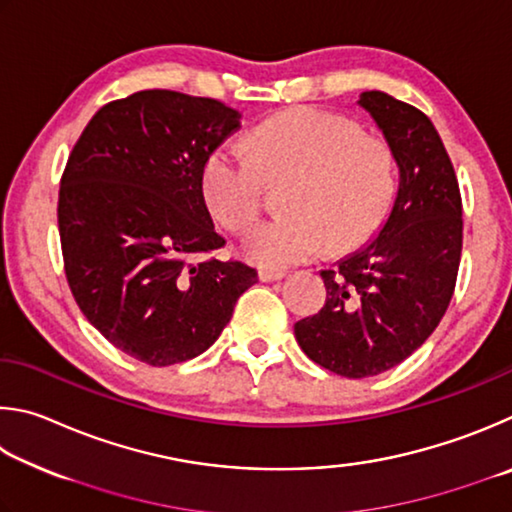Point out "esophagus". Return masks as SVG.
I'll use <instances>...</instances> for the list:
<instances>
[{
	"label": "esophagus",
	"mask_w": 512,
	"mask_h": 512,
	"mask_svg": "<svg viewBox=\"0 0 512 512\" xmlns=\"http://www.w3.org/2000/svg\"><path fill=\"white\" fill-rule=\"evenodd\" d=\"M283 276H285L283 270H272V267H261V270H258V279H261L263 283L279 281V279H283Z\"/></svg>",
	"instance_id": "1"
}]
</instances>
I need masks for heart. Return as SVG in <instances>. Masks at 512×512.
<instances>
[{
    "mask_svg": "<svg viewBox=\"0 0 512 512\" xmlns=\"http://www.w3.org/2000/svg\"><path fill=\"white\" fill-rule=\"evenodd\" d=\"M249 155L220 143L202 166V195L224 229L240 233L263 209L265 184L283 186V218L258 224L245 254L265 267L310 261L353 249L380 227L398 188L391 143L362 132L348 116L292 107L256 125Z\"/></svg>",
    "mask_w": 512,
    "mask_h": 512,
    "instance_id": "obj_1",
    "label": "heart"
}]
</instances>
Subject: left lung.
Listing matches in <instances>:
<instances>
[{
	"label": "left lung",
	"instance_id": "obj_1",
	"mask_svg": "<svg viewBox=\"0 0 512 512\" xmlns=\"http://www.w3.org/2000/svg\"><path fill=\"white\" fill-rule=\"evenodd\" d=\"M360 105L396 152V204L378 238L321 272L324 308L294 324L312 362L353 380L425 344L450 306L463 249L459 179L429 116L378 89L362 92Z\"/></svg>",
	"mask_w": 512,
	"mask_h": 512
}]
</instances>
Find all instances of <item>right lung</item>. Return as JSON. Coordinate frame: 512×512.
Returning <instances> with one entry per match:
<instances>
[{"label": "right lung", "instance_id": "right-lung-1", "mask_svg": "<svg viewBox=\"0 0 512 512\" xmlns=\"http://www.w3.org/2000/svg\"><path fill=\"white\" fill-rule=\"evenodd\" d=\"M215 98L143 89L98 110L71 148L58 193L69 290L107 342L150 366L204 353L254 267L215 261L224 238L202 166L240 128Z\"/></svg>", "mask_w": 512, "mask_h": 512}]
</instances>
